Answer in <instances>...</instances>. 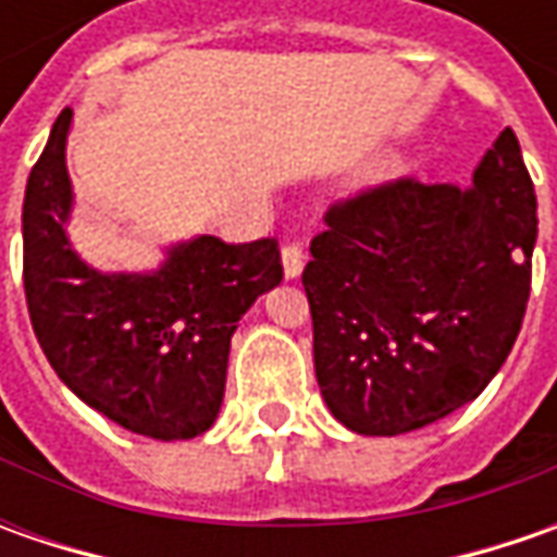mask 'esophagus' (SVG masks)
I'll use <instances>...</instances> for the list:
<instances>
[{"label": "esophagus", "instance_id": "1", "mask_svg": "<svg viewBox=\"0 0 557 557\" xmlns=\"http://www.w3.org/2000/svg\"><path fill=\"white\" fill-rule=\"evenodd\" d=\"M282 269H285V278L294 282L304 275V247L300 245H288L282 250Z\"/></svg>", "mask_w": 557, "mask_h": 557}]
</instances>
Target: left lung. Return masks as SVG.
Here are the masks:
<instances>
[{"mask_svg":"<svg viewBox=\"0 0 557 557\" xmlns=\"http://www.w3.org/2000/svg\"><path fill=\"white\" fill-rule=\"evenodd\" d=\"M304 288L315 381L362 437H396L478 399L511 354L536 247V191L503 129L471 183L412 180L337 203Z\"/></svg>","mask_w":557,"mask_h":557,"instance_id":"obj_1","label":"left lung"}]
</instances>
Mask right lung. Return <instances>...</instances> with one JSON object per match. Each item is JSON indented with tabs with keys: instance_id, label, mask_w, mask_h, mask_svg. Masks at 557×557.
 <instances>
[{
	"instance_id": "right-lung-1",
	"label": "right lung",
	"mask_w": 557,
	"mask_h": 557,
	"mask_svg": "<svg viewBox=\"0 0 557 557\" xmlns=\"http://www.w3.org/2000/svg\"><path fill=\"white\" fill-rule=\"evenodd\" d=\"M71 129L74 111H64L24 191V290L36 341L54 374L120 428L166 443L201 437L223 406L232 334L282 282L278 247L195 235L163 247L154 269L101 272L67 232Z\"/></svg>"
}]
</instances>
